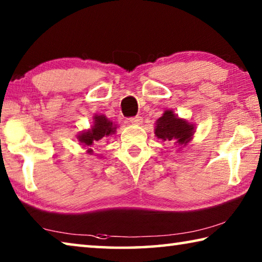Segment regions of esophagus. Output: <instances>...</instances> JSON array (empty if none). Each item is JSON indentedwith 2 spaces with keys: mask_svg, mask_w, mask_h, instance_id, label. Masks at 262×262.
Listing matches in <instances>:
<instances>
[{
  "mask_svg": "<svg viewBox=\"0 0 262 262\" xmlns=\"http://www.w3.org/2000/svg\"><path fill=\"white\" fill-rule=\"evenodd\" d=\"M129 122L132 125H141L142 123V118L141 117H134L129 119Z\"/></svg>",
  "mask_w": 262,
  "mask_h": 262,
  "instance_id": "obj_1",
  "label": "esophagus"
}]
</instances>
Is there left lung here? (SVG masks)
I'll use <instances>...</instances> for the list:
<instances>
[{
    "instance_id": "1",
    "label": "left lung",
    "mask_w": 262,
    "mask_h": 262,
    "mask_svg": "<svg viewBox=\"0 0 262 262\" xmlns=\"http://www.w3.org/2000/svg\"><path fill=\"white\" fill-rule=\"evenodd\" d=\"M194 133L193 123L179 118L172 110H166L155 125V135L163 141H173L180 145L179 150L192 141Z\"/></svg>"
}]
</instances>
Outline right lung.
<instances>
[{
  "label": "right lung",
  "instance_id": "1",
  "mask_svg": "<svg viewBox=\"0 0 262 262\" xmlns=\"http://www.w3.org/2000/svg\"><path fill=\"white\" fill-rule=\"evenodd\" d=\"M118 126L104 114H95L94 122L89 129L82 130L77 134V140L82 147L86 149V154L92 155L94 150L91 149L92 145L98 143L105 137H110L115 134Z\"/></svg>",
  "mask_w": 262,
  "mask_h": 262
}]
</instances>
